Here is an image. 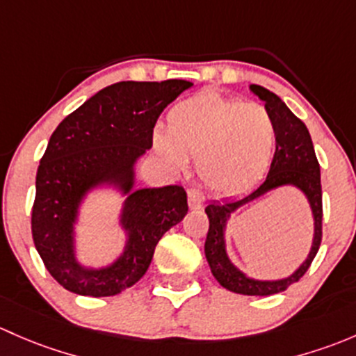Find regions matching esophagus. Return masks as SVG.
Listing matches in <instances>:
<instances>
[{
	"label": "esophagus",
	"instance_id": "34e87169",
	"mask_svg": "<svg viewBox=\"0 0 356 356\" xmlns=\"http://www.w3.org/2000/svg\"><path fill=\"white\" fill-rule=\"evenodd\" d=\"M205 202V197H204V192L200 188H197V186H193V188H188V205L190 209H200Z\"/></svg>",
	"mask_w": 356,
	"mask_h": 356
}]
</instances>
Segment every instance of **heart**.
<instances>
[{
	"mask_svg": "<svg viewBox=\"0 0 356 356\" xmlns=\"http://www.w3.org/2000/svg\"><path fill=\"white\" fill-rule=\"evenodd\" d=\"M154 147L177 170L197 159L200 178L211 188L238 192L266 175L274 123L262 106L205 90L171 108L166 134L154 135Z\"/></svg>",
	"mask_w": 356,
	"mask_h": 356,
	"instance_id": "1",
	"label": "heart"
}]
</instances>
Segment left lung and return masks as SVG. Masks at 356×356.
<instances>
[{
    "label": "left lung",
    "instance_id": "8db88e82",
    "mask_svg": "<svg viewBox=\"0 0 356 356\" xmlns=\"http://www.w3.org/2000/svg\"><path fill=\"white\" fill-rule=\"evenodd\" d=\"M250 90L266 102V111L274 123L276 135V152H274L270 170L264 183H260L254 192L241 199L212 202L205 207L209 218V232L205 238V259L212 270V276L221 286L240 295L267 296L284 291L293 283L300 281L309 270L310 264L317 255L322 241V186L321 166L315 156L312 138L305 123L296 118L286 104L270 90L260 86H250ZM284 184H293L306 193L314 214V243L309 257L289 278L277 282H259L247 278L240 273L225 255L224 228L229 214L241 204L258 198L269 189Z\"/></svg>",
    "mask_w": 356,
    "mask_h": 356
}]
</instances>
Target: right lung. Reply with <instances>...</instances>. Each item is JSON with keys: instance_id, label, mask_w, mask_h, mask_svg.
Listing matches in <instances>:
<instances>
[{"instance_id": "add662e5", "label": "right lung", "mask_w": 356, "mask_h": 356, "mask_svg": "<svg viewBox=\"0 0 356 356\" xmlns=\"http://www.w3.org/2000/svg\"><path fill=\"white\" fill-rule=\"evenodd\" d=\"M193 83L118 82L87 99L53 131L35 177L32 238L51 276L83 296H113L134 286L151 266L157 241L188 212L186 192L178 185L134 188V164L152 147L157 118ZM102 182L128 193L122 225L125 252L115 264L87 270L74 259L72 225L78 205Z\"/></svg>"}]
</instances>
